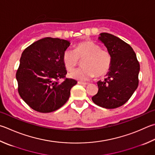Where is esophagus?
I'll list each match as a JSON object with an SVG mask.
<instances>
[{
	"instance_id": "1",
	"label": "esophagus",
	"mask_w": 155,
	"mask_h": 155,
	"mask_svg": "<svg viewBox=\"0 0 155 155\" xmlns=\"http://www.w3.org/2000/svg\"><path fill=\"white\" fill-rule=\"evenodd\" d=\"M78 83L79 84V85H88V83H84V82H82V81H78Z\"/></svg>"
}]
</instances>
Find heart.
I'll list each match as a JSON object with an SVG mask.
<instances>
[{"label": "heart", "instance_id": "1", "mask_svg": "<svg viewBox=\"0 0 155 155\" xmlns=\"http://www.w3.org/2000/svg\"><path fill=\"white\" fill-rule=\"evenodd\" d=\"M82 68L70 73L73 79L86 81L94 78L105 75L111 67L112 58L108 51L103 50L99 45L91 41H83L76 45L74 50L66 49L64 51L62 61L68 71H72L82 61Z\"/></svg>", "mask_w": 155, "mask_h": 155}]
</instances>
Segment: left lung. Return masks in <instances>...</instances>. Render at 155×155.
I'll use <instances>...</instances> for the list:
<instances>
[{
	"mask_svg": "<svg viewBox=\"0 0 155 155\" xmlns=\"http://www.w3.org/2000/svg\"><path fill=\"white\" fill-rule=\"evenodd\" d=\"M98 40L112 58L111 67L104 81L97 83L98 92L91 97L95 104L107 109L124 104L138 86L140 64L131 47L111 34H100Z\"/></svg>",
	"mask_w": 155,
	"mask_h": 155,
	"instance_id": "left-lung-1",
	"label": "left lung"
}]
</instances>
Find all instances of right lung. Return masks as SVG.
<instances>
[{"label": "right lung", "mask_w": 155, "mask_h": 155, "mask_svg": "<svg viewBox=\"0 0 155 155\" xmlns=\"http://www.w3.org/2000/svg\"><path fill=\"white\" fill-rule=\"evenodd\" d=\"M70 41L46 37L33 43L22 53L16 73L19 94L35 110L48 113L55 111L69 99L70 89L77 81L66 78L63 53Z\"/></svg>", "instance_id": "right-lung-1"}]
</instances>
